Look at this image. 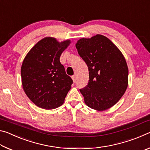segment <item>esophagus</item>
<instances>
[{
    "label": "esophagus",
    "instance_id": "esophagus-1",
    "mask_svg": "<svg viewBox=\"0 0 150 150\" xmlns=\"http://www.w3.org/2000/svg\"><path fill=\"white\" fill-rule=\"evenodd\" d=\"M72 79L73 83H76V80H77V78H76V75H73L72 76Z\"/></svg>",
    "mask_w": 150,
    "mask_h": 150
}]
</instances>
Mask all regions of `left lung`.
Segmentation results:
<instances>
[{"label":"left lung","mask_w":150,"mask_h":150,"mask_svg":"<svg viewBox=\"0 0 150 150\" xmlns=\"http://www.w3.org/2000/svg\"><path fill=\"white\" fill-rule=\"evenodd\" d=\"M88 69V83L80 89L85 103L98 111L111 108L125 93L128 68L120 50L108 38L96 34L81 38L75 44Z\"/></svg>","instance_id":"8db88e82"}]
</instances>
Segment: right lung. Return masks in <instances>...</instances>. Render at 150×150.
I'll list each match as a JSON object with an SVG mask.
<instances>
[{
	"instance_id": "obj_1",
	"label": "right lung",
	"mask_w": 150,
	"mask_h": 150,
	"mask_svg": "<svg viewBox=\"0 0 150 150\" xmlns=\"http://www.w3.org/2000/svg\"><path fill=\"white\" fill-rule=\"evenodd\" d=\"M71 44L45 37L29 51L21 67L22 87L30 100L40 108L50 110L64 103L73 80L60 63L61 55Z\"/></svg>"
}]
</instances>
